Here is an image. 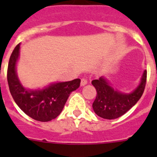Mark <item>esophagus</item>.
I'll use <instances>...</instances> for the list:
<instances>
[{
    "label": "esophagus",
    "mask_w": 157,
    "mask_h": 157,
    "mask_svg": "<svg viewBox=\"0 0 157 157\" xmlns=\"http://www.w3.org/2000/svg\"><path fill=\"white\" fill-rule=\"evenodd\" d=\"M87 82H87V80L86 79V78H82V79H81V86H82L86 85Z\"/></svg>",
    "instance_id": "esophagus-1"
}]
</instances>
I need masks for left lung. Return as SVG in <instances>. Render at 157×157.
Instances as JSON below:
<instances>
[{"label":"left lung","mask_w":157,"mask_h":157,"mask_svg":"<svg viewBox=\"0 0 157 157\" xmlns=\"http://www.w3.org/2000/svg\"><path fill=\"white\" fill-rule=\"evenodd\" d=\"M147 71L145 70L141 82L133 92L130 94L114 90L105 77L92 81V85L97 90V97L93 103L94 112L100 117L106 120H114L124 115L135 105L145 90Z\"/></svg>","instance_id":"left-lung-1"}]
</instances>
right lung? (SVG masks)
<instances>
[{
	"label": "right lung",
	"instance_id": "1",
	"mask_svg": "<svg viewBox=\"0 0 157 157\" xmlns=\"http://www.w3.org/2000/svg\"><path fill=\"white\" fill-rule=\"evenodd\" d=\"M19 48V44L14 48L8 62L7 78L11 94L25 114L37 121H50L61 113L70 94L79 87L81 80L76 78L52 83L42 90H27L23 86L16 74Z\"/></svg>",
	"mask_w": 157,
	"mask_h": 157
}]
</instances>
